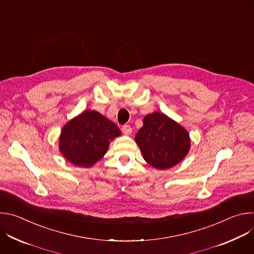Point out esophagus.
<instances>
[{
	"instance_id": "1",
	"label": "esophagus",
	"mask_w": 254,
	"mask_h": 254,
	"mask_svg": "<svg viewBox=\"0 0 254 254\" xmlns=\"http://www.w3.org/2000/svg\"><path fill=\"white\" fill-rule=\"evenodd\" d=\"M122 130H123V132H124L126 135H129V134L132 132V128H131L130 126H128V125L124 126L123 128H122Z\"/></svg>"
}]
</instances>
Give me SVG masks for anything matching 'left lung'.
<instances>
[{"label": "left lung", "mask_w": 254, "mask_h": 254, "mask_svg": "<svg viewBox=\"0 0 254 254\" xmlns=\"http://www.w3.org/2000/svg\"><path fill=\"white\" fill-rule=\"evenodd\" d=\"M142 123L134 140L149 165L158 170H166L187 156L191 139L185 127L158 112L144 117Z\"/></svg>", "instance_id": "obj_1"}]
</instances>
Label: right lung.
Here are the masks:
<instances>
[{
    "label": "right lung",
    "mask_w": 254,
    "mask_h": 254,
    "mask_svg": "<svg viewBox=\"0 0 254 254\" xmlns=\"http://www.w3.org/2000/svg\"><path fill=\"white\" fill-rule=\"evenodd\" d=\"M121 134L115 123L96 111L86 110L63 127L59 151L71 164L90 168L106 154L111 141Z\"/></svg>",
    "instance_id": "add662e5"
}]
</instances>
